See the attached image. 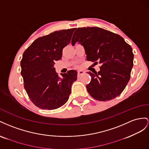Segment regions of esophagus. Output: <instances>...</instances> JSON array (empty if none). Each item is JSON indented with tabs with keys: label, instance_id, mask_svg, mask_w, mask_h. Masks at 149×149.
I'll list each match as a JSON object with an SVG mask.
<instances>
[{
	"label": "esophagus",
	"instance_id": "34e87169",
	"mask_svg": "<svg viewBox=\"0 0 149 149\" xmlns=\"http://www.w3.org/2000/svg\"><path fill=\"white\" fill-rule=\"evenodd\" d=\"M84 74V72L82 71V70H79V71H78V73H77L78 77H80V76H81L82 75H83Z\"/></svg>",
	"mask_w": 149,
	"mask_h": 149
}]
</instances>
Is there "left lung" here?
I'll return each mask as SVG.
<instances>
[{
    "instance_id": "obj_1",
    "label": "left lung",
    "mask_w": 149,
    "mask_h": 149,
    "mask_svg": "<svg viewBox=\"0 0 149 149\" xmlns=\"http://www.w3.org/2000/svg\"><path fill=\"white\" fill-rule=\"evenodd\" d=\"M83 45L87 60L101 63L100 70L92 73L86 86L93 99L110 100L119 95L128 84L134 65L132 49L116 33L99 27H81L75 31L72 45Z\"/></svg>"
}]
</instances>
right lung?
Here are the masks:
<instances>
[{
    "label": "right lung",
    "mask_w": 149,
    "mask_h": 149,
    "mask_svg": "<svg viewBox=\"0 0 149 149\" xmlns=\"http://www.w3.org/2000/svg\"><path fill=\"white\" fill-rule=\"evenodd\" d=\"M76 28L55 31L37 39L25 50L20 61L21 75L29 99L42 109L54 110L64 105L77 80L74 70L58 77L55 62L62 58L63 49L69 44Z\"/></svg>",
    "instance_id": "1"
}]
</instances>
